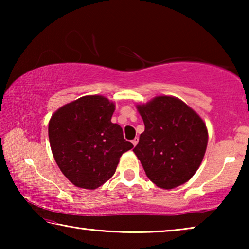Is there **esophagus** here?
I'll use <instances>...</instances> for the list:
<instances>
[{"label": "esophagus", "instance_id": "34e87169", "mask_svg": "<svg viewBox=\"0 0 249 249\" xmlns=\"http://www.w3.org/2000/svg\"><path fill=\"white\" fill-rule=\"evenodd\" d=\"M137 142H138V137H135L134 140L132 141V144H133L134 146H136V145H137Z\"/></svg>", "mask_w": 249, "mask_h": 249}]
</instances>
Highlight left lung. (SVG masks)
<instances>
[{
	"label": "left lung",
	"instance_id": "1",
	"mask_svg": "<svg viewBox=\"0 0 249 249\" xmlns=\"http://www.w3.org/2000/svg\"><path fill=\"white\" fill-rule=\"evenodd\" d=\"M145 125L133 149L146 176L162 189H174L196 174L208 145L201 117L177 98L161 95L137 105Z\"/></svg>",
	"mask_w": 249,
	"mask_h": 249
}]
</instances>
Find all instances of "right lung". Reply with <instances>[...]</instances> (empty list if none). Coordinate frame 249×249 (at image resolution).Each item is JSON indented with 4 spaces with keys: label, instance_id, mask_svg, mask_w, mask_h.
I'll return each instance as SVG.
<instances>
[{
    "label": "right lung",
    "instance_id": "1",
    "mask_svg": "<svg viewBox=\"0 0 249 249\" xmlns=\"http://www.w3.org/2000/svg\"><path fill=\"white\" fill-rule=\"evenodd\" d=\"M115 105L101 95L82 96L58 109L49 121L53 158L74 185L93 190L114 175L120 157L133 148L111 122Z\"/></svg>",
    "mask_w": 249,
    "mask_h": 249
}]
</instances>
